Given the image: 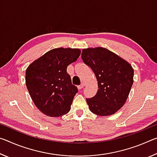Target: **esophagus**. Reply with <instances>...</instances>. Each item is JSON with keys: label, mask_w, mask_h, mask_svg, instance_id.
Returning <instances> with one entry per match:
<instances>
[{"label": "esophagus", "mask_w": 157, "mask_h": 157, "mask_svg": "<svg viewBox=\"0 0 157 157\" xmlns=\"http://www.w3.org/2000/svg\"><path fill=\"white\" fill-rule=\"evenodd\" d=\"M84 84L82 83L81 85H79V86H78V88L79 90H81L82 89L84 88Z\"/></svg>", "instance_id": "34e87169"}]
</instances>
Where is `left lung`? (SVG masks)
Listing matches in <instances>:
<instances>
[{
    "label": "left lung",
    "instance_id": "8db88e82",
    "mask_svg": "<svg viewBox=\"0 0 157 157\" xmlns=\"http://www.w3.org/2000/svg\"><path fill=\"white\" fill-rule=\"evenodd\" d=\"M82 58L96 77L97 94L87 98L89 109L99 116L116 113L124 105L134 82V69L116 53L102 47L82 50Z\"/></svg>",
    "mask_w": 157,
    "mask_h": 157
}]
</instances>
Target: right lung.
<instances>
[{
  "label": "right lung",
  "mask_w": 157,
  "mask_h": 157,
  "mask_svg": "<svg viewBox=\"0 0 157 157\" xmlns=\"http://www.w3.org/2000/svg\"><path fill=\"white\" fill-rule=\"evenodd\" d=\"M81 54L78 48H54L28 66L25 84L32 100L45 115L59 117L67 113L78 89L72 84L67 66Z\"/></svg>",
  "instance_id": "right-lung-1"
}]
</instances>
